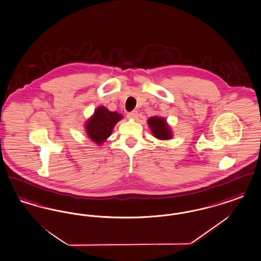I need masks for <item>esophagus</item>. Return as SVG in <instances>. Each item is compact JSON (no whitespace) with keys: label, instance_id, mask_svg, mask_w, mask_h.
<instances>
[{"label":"esophagus","instance_id":"esophagus-1","mask_svg":"<svg viewBox=\"0 0 261 261\" xmlns=\"http://www.w3.org/2000/svg\"><path fill=\"white\" fill-rule=\"evenodd\" d=\"M127 117H128L129 119H133V120H136L137 118H138V112H129V113L127 114Z\"/></svg>","mask_w":261,"mask_h":261}]
</instances>
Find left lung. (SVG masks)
Returning <instances> with one entry per match:
<instances>
[{
  "label": "left lung",
  "mask_w": 261,
  "mask_h": 261,
  "mask_svg": "<svg viewBox=\"0 0 261 261\" xmlns=\"http://www.w3.org/2000/svg\"><path fill=\"white\" fill-rule=\"evenodd\" d=\"M150 132L152 136L159 140H170L173 137L172 130L166 119L162 116H151L148 119Z\"/></svg>",
  "instance_id": "left-lung-1"
}]
</instances>
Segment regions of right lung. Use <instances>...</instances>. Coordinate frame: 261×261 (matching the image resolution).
Masks as SVG:
<instances>
[{
    "instance_id": "right-lung-1",
    "label": "right lung",
    "mask_w": 261,
    "mask_h": 261,
    "mask_svg": "<svg viewBox=\"0 0 261 261\" xmlns=\"http://www.w3.org/2000/svg\"><path fill=\"white\" fill-rule=\"evenodd\" d=\"M122 118L123 115L118 112H111L102 106L98 107L85 123L88 138L98 146H101L112 135L115 124Z\"/></svg>"
}]
</instances>
